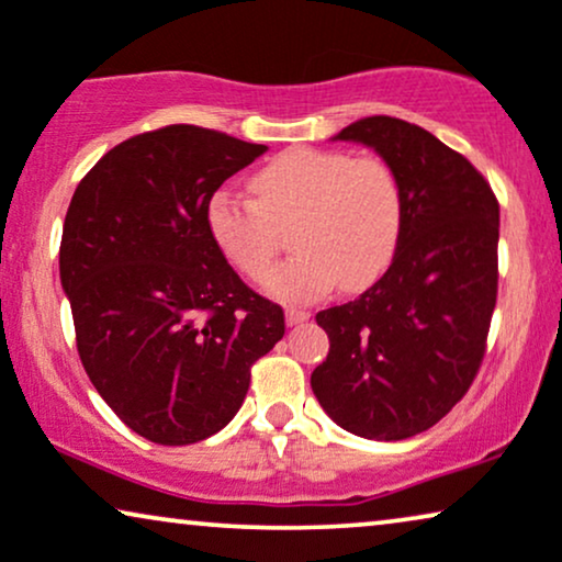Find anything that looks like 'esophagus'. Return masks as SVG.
Instances as JSON below:
<instances>
[{"mask_svg": "<svg viewBox=\"0 0 562 562\" xmlns=\"http://www.w3.org/2000/svg\"><path fill=\"white\" fill-rule=\"evenodd\" d=\"M308 318H311V313L303 311V308H288L285 311L288 326H297V324H303V321H308Z\"/></svg>", "mask_w": 562, "mask_h": 562, "instance_id": "esophagus-1", "label": "esophagus"}]
</instances>
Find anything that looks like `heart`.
Returning <instances> with one entry per match:
<instances>
[{"instance_id": "obj_1", "label": "heart", "mask_w": 562, "mask_h": 562, "mask_svg": "<svg viewBox=\"0 0 562 562\" xmlns=\"http://www.w3.org/2000/svg\"><path fill=\"white\" fill-rule=\"evenodd\" d=\"M254 200L218 190L205 223L215 249L238 274L259 280L293 228V259L267 274L269 295L316 301L339 282L357 293L391 267L403 234V184L380 156L297 146L249 179Z\"/></svg>"}]
</instances>
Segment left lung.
<instances>
[{"instance_id": "obj_1", "label": "left lung", "mask_w": 562, "mask_h": 562, "mask_svg": "<svg viewBox=\"0 0 562 562\" xmlns=\"http://www.w3.org/2000/svg\"><path fill=\"white\" fill-rule=\"evenodd\" d=\"M403 184V234L387 272L321 311L328 355L311 387L357 437L398 442L447 416L473 385L498 293V200L481 171L429 131L375 115L344 128Z\"/></svg>"}]
</instances>
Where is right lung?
I'll use <instances>...</instances> for the list:
<instances>
[{
    "instance_id": "right-lung-1",
    "label": "right lung",
    "mask_w": 562,
    "mask_h": 562,
    "mask_svg": "<svg viewBox=\"0 0 562 562\" xmlns=\"http://www.w3.org/2000/svg\"><path fill=\"white\" fill-rule=\"evenodd\" d=\"M267 151L198 125H167L110 148L74 192L61 288L89 380L148 442L221 431L251 364L285 334V313L215 249L205 207Z\"/></svg>"
}]
</instances>
